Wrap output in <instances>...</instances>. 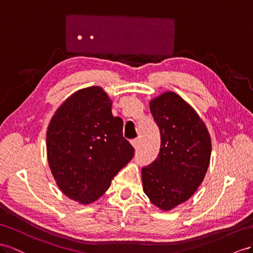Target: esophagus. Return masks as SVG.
<instances>
[{"label":"esophagus","mask_w":253,"mask_h":253,"mask_svg":"<svg viewBox=\"0 0 253 253\" xmlns=\"http://www.w3.org/2000/svg\"><path fill=\"white\" fill-rule=\"evenodd\" d=\"M131 144H132V146L135 148V150H138L139 146H140V140H139V139H133V140H131Z\"/></svg>","instance_id":"1"}]
</instances>
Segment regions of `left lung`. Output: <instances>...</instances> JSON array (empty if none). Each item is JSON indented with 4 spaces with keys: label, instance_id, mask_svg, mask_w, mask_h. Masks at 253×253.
<instances>
[{
    "label": "left lung",
    "instance_id": "obj_1",
    "mask_svg": "<svg viewBox=\"0 0 253 253\" xmlns=\"http://www.w3.org/2000/svg\"><path fill=\"white\" fill-rule=\"evenodd\" d=\"M150 109L161 144L156 160L142 169V183L151 202L167 211L188 200L203 182L211 141L196 110L176 93L159 95Z\"/></svg>",
    "mask_w": 253,
    "mask_h": 253
}]
</instances>
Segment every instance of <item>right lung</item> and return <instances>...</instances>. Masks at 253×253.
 <instances>
[{
    "instance_id": "right-lung-1",
    "label": "right lung",
    "mask_w": 253,
    "mask_h": 253,
    "mask_svg": "<svg viewBox=\"0 0 253 253\" xmlns=\"http://www.w3.org/2000/svg\"><path fill=\"white\" fill-rule=\"evenodd\" d=\"M99 86L77 90L51 119L47 156L60 190L80 204L98 200L134 155L123 137V120Z\"/></svg>"
}]
</instances>
